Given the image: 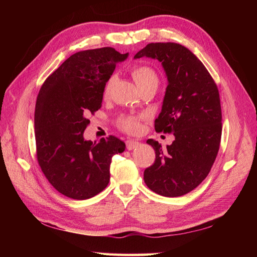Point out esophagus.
Here are the masks:
<instances>
[{"label":"esophagus","instance_id":"esophagus-1","mask_svg":"<svg viewBox=\"0 0 257 257\" xmlns=\"http://www.w3.org/2000/svg\"><path fill=\"white\" fill-rule=\"evenodd\" d=\"M138 146H139L138 141L132 140V139L125 140V148H127L128 150H133V149H135V148H137Z\"/></svg>","mask_w":257,"mask_h":257}]
</instances>
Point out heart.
<instances>
[{
  "label": "heart",
  "instance_id": "b5f03b06",
  "mask_svg": "<svg viewBox=\"0 0 257 257\" xmlns=\"http://www.w3.org/2000/svg\"><path fill=\"white\" fill-rule=\"evenodd\" d=\"M132 75L140 89L147 87H158L159 85V76L155 68L149 65H136L132 69ZM114 81V76H110L105 86V94L110 90ZM145 114H121L117 119V125L120 130L127 134H138L141 129L140 121L144 119Z\"/></svg>",
  "mask_w": 257,
  "mask_h": 257
}]
</instances>
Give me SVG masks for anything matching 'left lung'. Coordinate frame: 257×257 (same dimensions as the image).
Returning a JSON list of instances; mask_svg holds the SVG:
<instances>
[{
	"mask_svg": "<svg viewBox=\"0 0 257 257\" xmlns=\"http://www.w3.org/2000/svg\"><path fill=\"white\" fill-rule=\"evenodd\" d=\"M144 56L161 62L169 81L155 129L176 137L166 149L154 139L147 140L154 147L156 160L145 170L144 180L158 194L181 196L206 178L219 152V89L200 59L177 43H150L135 58Z\"/></svg>",
	"mask_w": 257,
	"mask_h": 257,
	"instance_id": "8db88e82",
	"label": "left lung"
}]
</instances>
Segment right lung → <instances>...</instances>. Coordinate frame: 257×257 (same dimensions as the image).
<instances>
[{"label":"right lung","instance_id":"add662e5","mask_svg":"<svg viewBox=\"0 0 257 257\" xmlns=\"http://www.w3.org/2000/svg\"><path fill=\"white\" fill-rule=\"evenodd\" d=\"M128 54L112 47L81 51L53 72L35 105L36 157L43 173L59 193L86 200L105 189L114 155L124 151L121 140L109 136L99 143L84 139L87 118L101 106L103 90L117 62Z\"/></svg>","mask_w":257,"mask_h":257}]
</instances>
